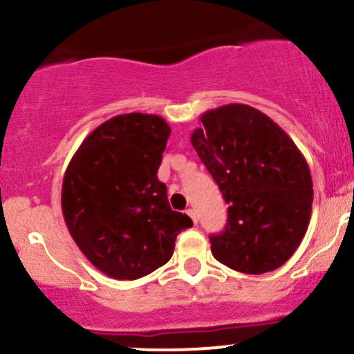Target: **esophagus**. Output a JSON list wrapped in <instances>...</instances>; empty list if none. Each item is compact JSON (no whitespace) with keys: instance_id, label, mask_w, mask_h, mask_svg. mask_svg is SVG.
Instances as JSON below:
<instances>
[{"instance_id":"obj_1","label":"esophagus","mask_w":354,"mask_h":354,"mask_svg":"<svg viewBox=\"0 0 354 354\" xmlns=\"http://www.w3.org/2000/svg\"><path fill=\"white\" fill-rule=\"evenodd\" d=\"M187 214H188V216L192 217V221H194V223L197 224L198 217H197V212H195V209H188V210H187Z\"/></svg>"}]
</instances>
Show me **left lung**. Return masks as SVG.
<instances>
[{
	"label": "left lung",
	"instance_id": "left-lung-1",
	"mask_svg": "<svg viewBox=\"0 0 354 354\" xmlns=\"http://www.w3.org/2000/svg\"><path fill=\"white\" fill-rule=\"evenodd\" d=\"M200 121L192 145L230 203L226 227L210 236L212 255L238 272H270L295 253L308 227V164L286 131L252 106H221Z\"/></svg>",
	"mask_w": 354,
	"mask_h": 354
}]
</instances>
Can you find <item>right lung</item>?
<instances>
[{
    "instance_id": "1",
    "label": "right lung",
    "mask_w": 354,
    "mask_h": 354,
    "mask_svg": "<svg viewBox=\"0 0 354 354\" xmlns=\"http://www.w3.org/2000/svg\"><path fill=\"white\" fill-rule=\"evenodd\" d=\"M171 128L156 114L128 113L99 124L71 157L62 209L71 238L106 276L133 281L171 259L194 226L169 207L157 169Z\"/></svg>"
}]
</instances>
